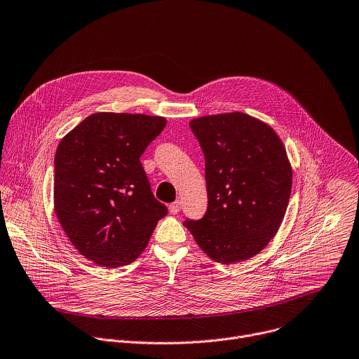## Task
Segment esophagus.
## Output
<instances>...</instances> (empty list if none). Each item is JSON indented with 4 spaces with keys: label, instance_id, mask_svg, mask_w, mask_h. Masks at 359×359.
<instances>
[{
    "label": "esophagus",
    "instance_id": "obj_1",
    "mask_svg": "<svg viewBox=\"0 0 359 359\" xmlns=\"http://www.w3.org/2000/svg\"><path fill=\"white\" fill-rule=\"evenodd\" d=\"M180 211H181V203H180V201H175V203L170 204V212H171L172 215L178 214Z\"/></svg>",
    "mask_w": 359,
    "mask_h": 359
}]
</instances>
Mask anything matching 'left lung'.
<instances>
[{"label":"left lung","instance_id":"8db88e82","mask_svg":"<svg viewBox=\"0 0 359 359\" xmlns=\"http://www.w3.org/2000/svg\"><path fill=\"white\" fill-rule=\"evenodd\" d=\"M189 127L205 156L208 207L184 225L214 261H247L284 219L292 187L287 151L271 127L243 112L201 116Z\"/></svg>","mask_w":359,"mask_h":359}]
</instances>
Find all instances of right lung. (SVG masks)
<instances>
[{
	"instance_id": "right-lung-1",
	"label": "right lung",
	"mask_w": 359,
	"mask_h": 359,
	"mask_svg": "<svg viewBox=\"0 0 359 359\" xmlns=\"http://www.w3.org/2000/svg\"><path fill=\"white\" fill-rule=\"evenodd\" d=\"M165 124L163 116L98 112L57 148V218L72 245L97 265L118 268L135 261L168 214L140 161Z\"/></svg>"
}]
</instances>
